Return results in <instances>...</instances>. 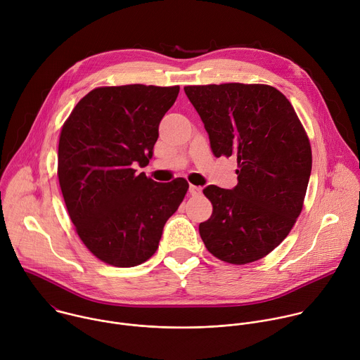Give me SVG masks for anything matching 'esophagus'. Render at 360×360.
<instances>
[{
	"label": "esophagus",
	"mask_w": 360,
	"mask_h": 360,
	"mask_svg": "<svg viewBox=\"0 0 360 360\" xmlns=\"http://www.w3.org/2000/svg\"><path fill=\"white\" fill-rule=\"evenodd\" d=\"M200 192H202V188H200V186L189 185V195H192V196H198V195H200Z\"/></svg>",
	"instance_id": "34e87169"
}]
</instances>
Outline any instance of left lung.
<instances>
[{"mask_svg":"<svg viewBox=\"0 0 360 360\" xmlns=\"http://www.w3.org/2000/svg\"><path fill=\"white\" fill-rule=\"evenodd\" d=\"M185 94L214 155L235 157L238 185L203 189L212 215L199 224L207 249L245 265L272 252L299 217L312 171L309 139L286 96L262 84L191 85Z\"/></svg>","mask_w":360,"mask_h":360,"instance_id":"obj_1","label":"left lung"}]
</instances>
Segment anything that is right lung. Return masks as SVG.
Here are the masks:
<instances>
[{
	"label": "right lung",
	"mask_w": 360,
	"mask_h": 360,
	"mask_svg": "<svg viewBox=\"0 0 360 360\" xmlns=\"http://www.w3.org/2000/svg\"><path fill=\"white\" fill-rule=\"evenodd\" d=\"M179 86L95 88L72 110L58 145V179L77 233L112 266L143 264L157 252L188 182L160 184L136 174L149 164L160 122Z\"/></svg>",
	"instance_id": "right-lung-1"
}]
</instances>
